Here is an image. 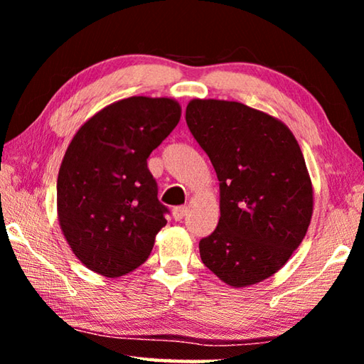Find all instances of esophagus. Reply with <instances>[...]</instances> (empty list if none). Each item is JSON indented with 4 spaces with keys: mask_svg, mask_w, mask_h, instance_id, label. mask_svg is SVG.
<instances>
[{
    "mask_svg": "<svg viewBox=\"0 0 364 364\" xmlns=\"http://www.w3.org/2000/svg\"><path fill=\"white\" fill-rule=\"evenodd\" d=\"M188 213V207H175L173 208V218L176 221H180L184 218V215Z\"/></svg>",
    "mask_w": 364,
    "mask_h": 364,
    "instance_id": "esophagus-1",
    "label": "esophagus"
}]
</instances>
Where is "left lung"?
<instances>
[{
	"label": "left lung",
	"mask_w": 364,
	"mask_h": 364,
	"mask_svg": "<svg viewBox=\"0 0 364 364\" xmlns=\"http://www.w3.org/2000/svg\"><path fill=\"white\" fill-rule=\"evenodd\" d=\"M186 123L220 181V221L199 242L205 267L231 287L284 267L313 215V184L297 139L242 102L191 100Z\"/></svg>",
	"instance_id": "obj_1"
}]
</instances>
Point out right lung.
<instances>
[{
  "label": "right lung",
  "instance_id": "1",
  "mask_svg": "<svg viewBox=\"0 0 364 364\" xmlns=\"http://www.w3.org/2000/svg\"><path fill=\"white\" fill-rule=\"evenodd\" d=\"M181 117L171 97L132 96L78 128L58 176V220L86 268L120 278L146 262L167 212L147 159Z\"/></svg>",
  "mask_w": 364,
  "mask_h": 364
}]
</instances>
